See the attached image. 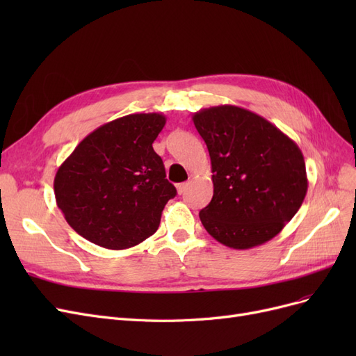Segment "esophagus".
<instances>
[{
  "instance_id": "esophagus-1",
  "label": "esophagus",
  "mask_w": 356,
  "mask_h": 356,
  "mask_svg": "<svg viewBox=\"0 0 356 356\" xmlns=\"http://www.w3.org/2000/svg\"><path fill=\"white\" fill-rule=\"evenodd\" d=\"M188 186H190L188 181H187V182H181V184H178V186H177V190H178L179 195H184L186 190L188 188Z\"/></svg>"
}]
</instances>
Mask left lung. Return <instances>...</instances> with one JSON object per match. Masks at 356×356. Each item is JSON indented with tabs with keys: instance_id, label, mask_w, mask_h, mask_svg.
<instances>
[{
	"instance_id": "left-lung-1",
	"label": "left lung",
	"mask_w": 356,
	"mask_h": 356,
	"mask_svg": "<svg viewBox=\"0 0 356 356\" xmlns=\"http://www.w3.org/2000/svg\"><path fill=\"white\" fill-rule=\"evenodd\" d=\"M208 147L213 196L199 212L220 243L250 250L293 220L307 193L305 157L284 132L252 111L218 105L193 115Z\"/></svg>"
}]
</instances>
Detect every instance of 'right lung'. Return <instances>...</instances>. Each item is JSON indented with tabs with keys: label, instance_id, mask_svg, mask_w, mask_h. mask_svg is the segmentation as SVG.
<instances>
[{
	"label": "right lung",
	"instance_id": "right-lung-1",
	"mask_svg": "<svg viewBox=\"0 0 356 356\" xmlns=\"http://www.w3.org/2000/svg\"><path fill=\"white\" fill-rule=\"evenodd\" d=\"M165 123L160 113L115 118L86 136L59 166L53 186L58 208L84 239L126 250L156 233L161 211L177 195L153 149Z\"/></svg>",
	"mask_w": 356,
	"mask_h": 356
}]
</instances>
